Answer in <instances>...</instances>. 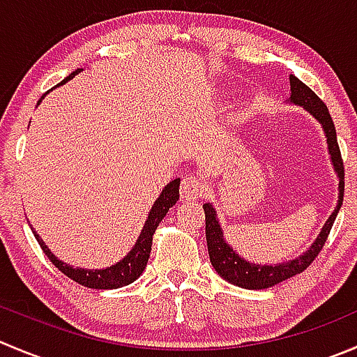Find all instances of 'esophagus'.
Wrapping results in <instances>:
<instances>
[{
  "label": "esophagus",
  "mask_w": 357,
  "mask_h": 357,
  "mask_svg": "<svg viewBox=\"0 0 357 357\" xmlns=\"http://www.w3.org/2000/svg\"><path fill=\"white\" fill-rule=\"evenodd\" d=\"M204 192H206V181H204L199 174L188 172V174L183 178L181 190H179L183 200H197L202 197Z\"/></svg>",
  "instance_id": "34e87169"
}]
</instances>
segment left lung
<instances>
[{
	"mask_svg": "<svg viewBox=\"0 0 357 357\" xmlns=\"http://www.w3.org/2000/svg\"><path fill=\"white\" fill-rule=\"evenodd\" d=\"M289 83H291V99L289 101L295 105L303 106L309 113H312L321 123H323L324 134L328 137V150H330L331 162L337 171L340 183H338V206L337 209L331 213L328 221L324 223L323 230H321L319 237L312 244V248L307 252H303L300 258L291 259V261L279 263V265H252V263L245 261L237 252L225 242L223 231H221L220 223L216 220V211L211 207V204H204V213H206V238H207V251H209V258L213 266L216 268L218 274L225 279V281L231 282L235 286H241L245 289H265L271 286L279 284V282L286 281V279L293 278V275L300 274V272L307 271L310 263L317 258V255L323 249L324 242H326L328 235H330L331 227L335 223L338 209L344 200V188H345V171H344V160H342L340 146L337 141V130H335V123L331 120L330 112H328L326 105L317 98L316 92L300 82L296 76H289Z\"/></svg>",
	"mask_w": 357,
	"mask_h": 357,
	"instance_id": "1",
	"label": "left lung"
}]
</instances>
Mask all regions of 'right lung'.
<instances>
[{"label": "right lung", "instance_id": "1", "mask_svg": "<svg viewBox=\"0 0 357 357\" xmlns=\"http://www.w3.org/2000/svg\"><path fill=\"white\" fill-rule=\"evenodd\" d=\"M78 73L79 69H76V71H73L71 75L61 83H66L68 79H71L73 76L78 75ZM178 199H179V179H174V181H171L164 190H162L160 197H158L157 202H155L153 207H151L146 223H144L143 231H141L139 238H137L132 251H130L122 261H119L113 266H108V268H105V271H85V268H73V266L66 265V263H62L61 259H57L50 251H48V248L45 245V242L41 241L40 235H38L36 231L33 230V234L34 237H36L40 248L43 249V252L47 255V258L57 266L62 274L68 275V278L73 279L75 282L92 289L122 288V286H127L130 284V282H134L141 274H143V271L146 268L148 258H150L151 242H153L155 230H157L158 223H160V221L164 220L165 214H167L169 207L174 206Z\"/></svg>", "mask_w": 357, "mask_h": 357}]
</instances>
